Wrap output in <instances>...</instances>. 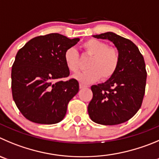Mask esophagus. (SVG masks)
<instances>
[{"instance_id":"obj_1","label":"esophagus","mask_w":159,"mask_h":159,"mask_svg":"<svg viewBox=\"0 0 159 159\" xmlns=\"http://www.w3.org/2000/svg\"><path fill=\"white\" fill-rule=\"evenodd\" d=\"M86 87H87V85L82 84V83H80V84H79V88L80 89H84V88H86Z\"/></svg>"}]
</instances>
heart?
Returning <instances> with one entry per match:
<instances>
[{"mask_svg": "<svg viewBox=\"0 0 159 159\" xmlns=\"http://www.w3.org/2000/svg\"><path fill=\"white\" fill-rule=\"evenodd\" d=\"M84 53L92 56L86 70L80 71L74 78L81 82L88 84L100 79L107 80L115 75L119 64V53L107 43L96 39H89L81 45ZM64 62L71 72L79 68V55L75 48H70L64 52Z\"/></svg>", "mask_w": 159, "mask_h": 159, "instance_id": "b5f03b06", "label": "heart"}]
</instances>
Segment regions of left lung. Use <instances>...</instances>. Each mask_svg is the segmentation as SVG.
Wrapping results in <instances>:
<instances>
[{"instance_id": "obj_1", "label": "left lung", "mask_w": 159, "mask_h": 159, "mask_svg": "<svg viewBox=\"0 0 159 159\" xmlns=\"http://www.w3.org/2000/svg\"><path fill=\"white\" fill-rule=\"evenodd\" d=\"M113 42L119 53L115 75L104 83L91 87L93 96L88 106L90 118L97 124L115 125L133 118L140 108L146 86L144 59L137 46L113 32L93 35Z\"/></svg>"}]
</instances>
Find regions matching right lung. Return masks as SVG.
I'll return each mask as SVG.
<instances>
[{"label": "right lung", "instance_id": "add662e5", "mask_svg": "<svg viewBox=\"0 0 159 159\" xmlns=\"http://www.w3.org/2000/svg\"><path fill=\"white\" fill-rule=\"evenodd\" d=\"M80 41L59 34L30 40L16 56L11 68L12 97L22 115L30 121L51 125L59 122L67 105L79 90L70 75L64 52Z\"/></svg>", "mask_w": 159, "mask_h": 159}]
</instances>
